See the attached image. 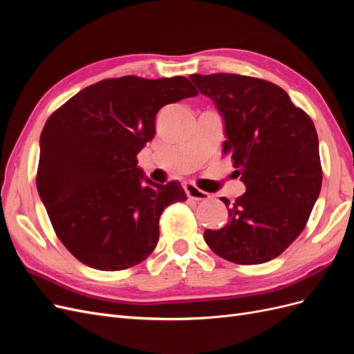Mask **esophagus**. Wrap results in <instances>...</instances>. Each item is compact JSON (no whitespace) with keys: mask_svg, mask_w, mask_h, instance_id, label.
Wrapping results in <instances>:
<instances>
[{"mask_svg":"<svg viewBox=\"0 0 354 354\" xmlns=\"http://www.w3.org/2000/svg\"><path fill=\"white\" fill-rule=\"evenodd\" d=\"M183 187H185L186 195H187L190 199H195V201H207V199L211 198L209 194H207V192H203V190L198 189L194 183H185Z\"/></svg>","mask_w":354,"mask_h":354,"instance_id":"esophagus-1","label":"esophagus"}]
</instances>
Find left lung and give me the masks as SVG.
Instances as JSON below:
<instances>
[{
    "mask_svg": "<svg viewBox=\"0 0 354 354\" xmlns=\"http://www.w3.org/2000/svg\"><path fill=\"white\" fill-rule=\"evenodd\" d=\"M224 120L223 153L232 155L246 192L229 208V224L203 232L209 248L236 264L279 257L303 232L322 187L315 124L285 90L236 73L190 75Z\"/></svg>",
    "mask_w": 354,
    "mask_h": 354,
    "instance_id": "8db88e82",
    "label": "left lung"
}]
</instances>
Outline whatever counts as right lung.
I'll list each match as a JSON object with an SVG mask.
<instances>
[{"label":"right lung","instance_id":"obj_1","mask_svg":"<svg viewBox=\"0 0 354 354\" xmlns=\"http://www.w3.org/2000/svg\"><path fill=\"white\" fill-rule=\"evenodd\" d=\"M185 77L134 75L88 85L51 113L39 137L38 194L57 238L97 270L146 260L159 239V217L187 199L180 181L153 183L137 153L155 136L165 104L195 97Z\"/></svg>","mask_w":354,"mask_h":354}]
</instances>
